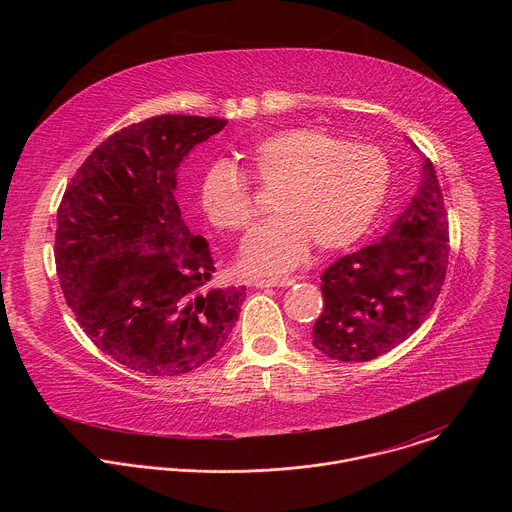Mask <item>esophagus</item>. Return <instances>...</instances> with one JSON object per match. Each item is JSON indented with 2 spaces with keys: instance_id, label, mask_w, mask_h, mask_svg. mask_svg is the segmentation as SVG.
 Returning <instances> with one entry per match:
<instances>
[{
  "instance_id": "1",
  "label": "esophagus",
  "mask_w": 512,
  "mask_h": 512,
  "mask_svg": "<svg viewBox=\"0 0 512 512\" xmlns=\"http://www.w3.org/2000/svg\"><path fill=\"white\" fill-rule=\"evenodd\" d=\"M300 277H269V279H255V287H289L294 285Z\"/></svg>"
}]
</instances>
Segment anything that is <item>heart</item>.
Returning <instances> with one entry per match:
<instances>
[{"label": "heart", "mask_w": 512, "mask_h": 512, "mask_svg": "<svg viewBox=\"0 0 512 512\" xmlns=\"http://www.w3.org/2000/svg\"><path fill=\"white\" fill-rule=\"evenodd\" d=\"M247 174L277 190V212L245 241L241 267L277 273L302 263L312 243L334 251L360 239L385 202L391 168L381 148L340 141L318 127H291L259 139L247 152ZM249 178L231 164L210 166L200 182L208 221L229 233L247 231L257 214Z\"/></svg>", "instance_id": "heart-1"}]
</instances>
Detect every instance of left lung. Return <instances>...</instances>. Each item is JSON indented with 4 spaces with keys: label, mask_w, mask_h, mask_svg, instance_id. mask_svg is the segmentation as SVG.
I'll return each instance as SVG.
<instances>
[{
    "label": "left lung",
    "mask_w": 512,
    "mask_h": 512,
    "mask_svg": "<svg viewBox=\"0 0 512 512\" xmlns=\"http://www.w3.org/2000/svg\"><path fill=\"white\" fill-rule=\"evenodd\" d=\"M450 225L431 160L407 208L381 241L340 257L322 273L324 312L312 342L340 362L373 360L407 340L440 296Z\"/></svg>",
    "instance_id": "1"
}]
</instances>
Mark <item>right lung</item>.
Listing matches in <instances>:
<instances>
[{"label": "right lung", "mask_w": 512, "mask_h": 512, "mask_svg": "<svg viewBox=\"0 0 512 512\" xmlns=\"http://www.w3.org/2000/svg\"><path fill=\"white\" fill-rule=\"evenodd\" d=\"M227 119L158 115L109 135L70 178L54 259L66 304L123 367L184 375L223 348L245 285L212 283L208 243L176 202L178 168Z\"/></svg>", "instance_id": "right-lung-1"}]
</instances>
